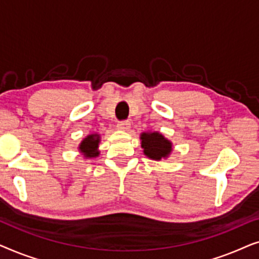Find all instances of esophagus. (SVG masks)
Here are the masks:
<instances>
[{
  "label": "esophagus",
  "instance_id": "obj_1",
  "mask_svg": "<svg viewBox=\"0 0 259 259\" xmlns=\"http://www.w3.org/2000/svg\"><path fill=\"white\" fill-rule=\"evenodd\" d=\"M116 128L119 131H121V132H127V131L131 130V122L130 121H121L118 123V126H116Z\"/></svg>",
  "mask_w": 259,
  "mask_h": 259
}]
</instances>
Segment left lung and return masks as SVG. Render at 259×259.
I'll use <instances>...</instances> for the list:
<instances>
[{
  "label": "left lung",
  "mask_w": 259,
  "mask_h": 259,
  "mask_svg": "<svg viewBox=\"0 0 259 259\" xmlns=\"http://www.w3.org/2000/svg\"><path fill=\"white\" fill-rule=\"evenodd\" d=\"M140 140L144 154L152 160L160 161L167 159L173 151L172 141L159 132H143Z\"/></svg>",
  "instance_id": "obj_1"
}]
</instances>
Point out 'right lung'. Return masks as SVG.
I'll list each match as a JSON object with an SVG mask.
<instances>
[{"mask_svg":"<svg viewBox=\"0 0 259 259\" xmlns=\"http://www.w3.org/2000/svg\"><path fill=\"white\" fill-rule=\"evenodd\" d=\"M100 134L91 133L81 140V143L79 144V147L77 148H79L80 153L86 159L97 158L99 157V154H100V151H99V144H100Z\"/></svg>","mask_w":259,"mask_h":259,"instance_id":"add662e5","label":"right lung"}]
</instances>
